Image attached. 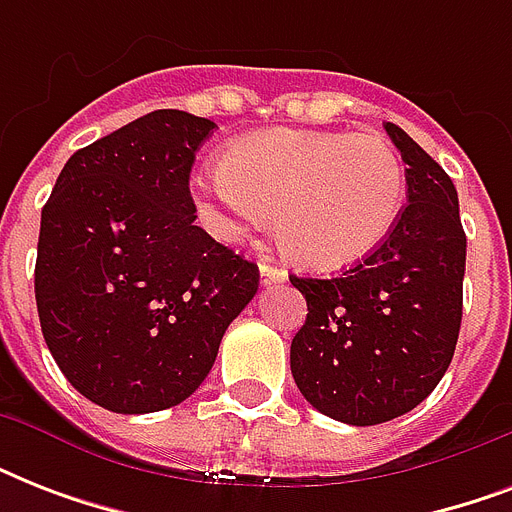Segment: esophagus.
Segmentation results:
<instances>
[{"label":"esophagus","instance_id":"esophagus-1","mask_svg":"<svg viewBox=\"0 0 512 512\" xmlns=\"http://www.w3.org/2000/svg\"><path fill=\"white\" fill-rule=\"evenodd\" d=\"M260 281H263L265 287H268V284H281V281H287V271L279 268V265L260 263Z\"/></svg>","mask_w":512,"mask_h":512}]
</instances>
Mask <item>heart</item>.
Masks as SVG:
<instances>
[{
    "instance_id": "1",
    "label": "heart",
    "mask_w": 512,
    "mask_h": 512,
    "mask_svg": "<svg viewBox=\"0 0 512 512\" xmlns=\"http://www.w3.org/2000/svg\"><path fill=\"white\" fill-rule=\"evenodd\" d=\"M196 188L217 236L239 239L276 212L281 252L305 271L332 273L382 247L404 207L406 175L380 135L263 130L233 140L223 170Z\"/></svg>"
}]
</instances>
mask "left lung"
<instances>
[{
  "mask_svg": "<svg viewBox=\"0 0 512 512\" xmlns=\"http://www.w3.org/2000/svg\"><path fill=\"white\" fill-rule=\"evenodd\" d=\"M385 132L406 164V196L380 249L337 279L289 281L308 316L289 364L305 401L332 420L380 425L412 412L452 364L468 239L452 177L401 127Z\"/></svg>",
  "mask_w": 512,
  "mask_h": 512,
  "instance_id": "obj_1",
  "label": "left lung"
}]
</instances>
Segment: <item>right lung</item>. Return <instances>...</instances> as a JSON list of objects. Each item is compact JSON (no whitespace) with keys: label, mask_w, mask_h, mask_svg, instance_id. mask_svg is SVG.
Returning <instances> with one entry per match:
<instances>
[{"label":"right lung","mask_w":512,"mask_h":512,"mask_svg":"<svg viewBox=\"0 0 512 512\" xmlns=\"http://www.w3.org/2000/svg\"><path fill=\"white\" fill-rule=\"evenodd\" d=\"M215 122L162 108L79 148L42 209L34 292L66 380L116 414L199 388L260 271L193 225L191 167Z\"/></svg>","instance_id":"add662e5"}]
</instances>
